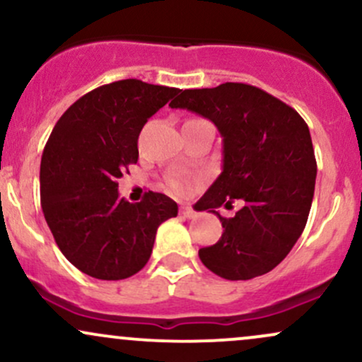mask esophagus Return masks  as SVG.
<instances>
[{
    "label": "esophagus",
    "mask_w": 362,
    "mask_h": 362,
    "mask_svg": "<svg viewBox=\"0 0 362 362\" xmlns=\"http://www.w3.org/2000/svg\"><path fill=\"white\" fill-rule=\"evenodd\" d=\"M180 214H184L185 218H195V216H197V213H195V211L192 209V207L190 206H182L180 207Z\"/></svg>",
    "instance_id": "1"
}]
</instances>
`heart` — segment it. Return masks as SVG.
<instances>
[{"label": "heart", "instance_id": "obj_1", "mask_svg": "<svg viewBox=\"0 0 362 362\" xmlns=\"http://www.w3.org/2000/svg\"><path fill=\"white\" fill-rule=\"evenodd\" d=\"M168 185H170V189L173 190V192L184 194L187 190V187H189V182H187L184 177H170L168 178Z\"/></svg>", "mask_w": 362, "mask_h": 362}]
</instances>
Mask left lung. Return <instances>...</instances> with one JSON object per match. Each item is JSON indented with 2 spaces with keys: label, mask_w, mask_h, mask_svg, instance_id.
<instances>
[{
  "label": "left lung",
  "mask_w": 362,
  "mask_h": 362,
  "mask_svg": "<svg viewBox=\"0 0 362 362\" xmlns=\"http://www.w3.org/2000/svg\"><path fill=\"white\" fill-rule=\"evenodd\" d=\"M213 120L223 138V172L195 204L218 214L223 235L199 250L216 276L247 281L272 271L308 221L317 178L310 129L293 107L247 83L184 90L170 103ZM242 198L233 218L216 209Z\"/></svg>",
  "instance_id": "left-lung-1"
}]
</instances>
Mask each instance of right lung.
Returning <instances> with one entry per match:
<instances>
[{"label":"right lung","mask_w":362,"mask_h":362,"mask_svg":"<svg viewBox=\"0 0 362 362\" xmlns=\"http://www.w3.org/2000/svg\"><path fill=\"white\" fill-rule=\"evenodd\" d=\"M178 88L120 80L78 98L54 126L40 161V204L57 247L95 279L119 281L146 265L156 230L178 213L160 192L131 204L117 178L138 163L148 119Z\"/></svg>","instance_id":"1"}]
</instances>
